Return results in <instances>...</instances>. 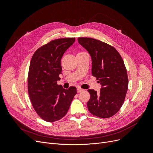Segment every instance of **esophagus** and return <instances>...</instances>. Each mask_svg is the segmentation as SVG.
Masks as SVG:
<instances>
[{
    "instance_id": "esophagus-1",
    "label": "esophagus",
    "mask_w": 153,
    "mask_h": 153,
    "mask_svg": "<svg viewBox=\"0 0 153 153\" xmlns=\"http://www.w3.org/2000/svg\"><path fill=\"white\" fill-rule=\"evenodd\" d=\"M83 91H84V89H82V88H80V87H78L77 88V92H82Z\"/></svg>"
}]
</instances>
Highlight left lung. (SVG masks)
Instances as JSON below:
<instances>
[{
  "label": "left lung",
  "instance_id": "obj_1",
  "mask_svg": "<svg viewBox=\"0 0 153 153\" xmlns=\"http://www.w3.org/2000/svg\"><path fill=\"white\" fill-rule=\"evenodd\" d=\"M78 41L90 53L92 75L102 85L98 93L88 89V110L98 117H111L121 108L128 88L123 60L116 49L103 41L90 38H78Z\"/></svg>",
  "mask_w": 153,
  "mask_h": 153
}]
</instances>
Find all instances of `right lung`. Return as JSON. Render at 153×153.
Listing matches in <instances>:
<instances>
[{"instance_id":"right-lung-1","label":"right lung","mask_w":153,"mask_h":153,"mask_svg":"<svg viewBox=\"0 0 153 153\" xmlns=\"http://www.w3.org/2000/svg\"><path fill=\"white\" fill-rule=\"evenodd\" d=\"M75 38L50 41L37 50L32 56L28 73V92L34 109L47 122L59 121L67 114L75 87L65 89L57 85L61 74V58L75 42Z\"/></svg>"}]
</instances>
